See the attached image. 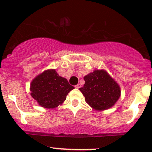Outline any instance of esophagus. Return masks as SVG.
<instances>
[{
    "mask_svg": "<svg viewBox=\"0 0 152 152\" xmlns=\"http://www.w3.org/2000/svg\"><path fill=\"white\" fill-rule=\"evenodd\" d=\"M81 86V84H80V83H78L77 85H76V86H75V87H76V88H79Z\"/></svg>",
    "mask_w": 152,
    "mask_h": 152,
    "instance_id": "obj_1",
    "label": "esophagus"
}]
</instances>
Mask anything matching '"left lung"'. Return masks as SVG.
<instances>
[{"instance_id":"obj_1","label":"left lung","mask_w":152,"mask_h":152,"mask_svg":"<svg viewBox=\"0 0 152 152\" xmlns=\"http://www.w3.org/2000/svg\"><path fill=\"white\" fill-rule=\"evenodd\" d=\"M83 79L85 83L79 90L87 104L96 111L110 109L121 96L119 85L104 69L94 71Z\"/></svg>"}]
</instances>
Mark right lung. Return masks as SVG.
I'll list each match as a JSON object with an SVG mask.
<instances>
[{
  "label": "right lung",
  "mask_w": 152,
  "mask_h": 152,
  "mask_svg": "<svg viewBox=\"0 0 152 152\" xmlns=\"http://www.w3.org/2000/svg\"><path fill=\"white\" fill-rule=\"evenodd\" d=\"M74 88L55 69H48L38 75L30 86L31 96L46 109H54L62 104L68 94Z\"/></svg>",
  "instance_id": "1"
}]
</instances>
